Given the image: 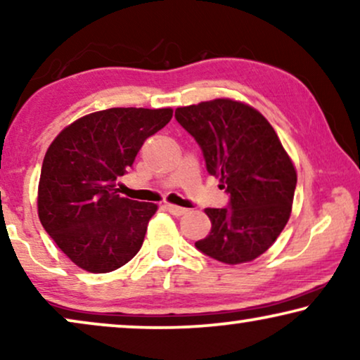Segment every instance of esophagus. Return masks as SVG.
<instances>
[{"label":"esophagus","instance_id":"1","mask_svg":"<svg viewBox=\"0 0 360 360\" xmlns=\"http://www.w3.org/2000/svg\"><path fill=\"white\" fill-rule=\"evenodd\" d=\"M167 210H169V213L174 216H184L186 211H188L186 208H181V206H176V205H167Z\"/></svg>","mask_w":360,"mask_h":360}]
</instances>
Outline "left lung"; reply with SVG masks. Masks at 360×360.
Segmentation results:
<instances>
[{"mask_svg": "<svg viewBox=\"0 0 360 360\" xmlns=\"http://www.w3.org/2000/svg\"><path fill=\"white\" fill-rule=\"evenodd\" d=\"M175 117L231 195L229 208L205 210L211 231L196 249L229 265L257 259L287 226L297 186V170L277 132L262 112L229 98L176 108Z\"/></svg>", "mask_w": 360, "mask_h": 360, "instance_id": "1", "label": "left lung"}]
</instances>
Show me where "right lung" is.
Instances as JSON below:
<instances>
[{
  "instance_id": "right-lung-1",
  "label": "right lung",
  "mask_w": 360,
  "mask_h": 360,
  "mask_svg": "<svg viewBox=\"0 0 360 360\" xmlns=\"http://www.w3.org/2000/svg\"><path fill=\"white\" fill-rule=\"evenodd\" d=\"M174 110L110 108L73 121L49 146L37 188L47 234L78 267L106 274L139 252L157 205L124 198L116 180Z\"/></svg>"
}]
</instances>
